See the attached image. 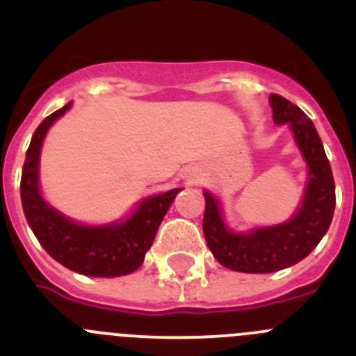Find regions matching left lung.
I'll return each instance as SVG.
<instances>
[{
    "instance_id": "obj_1",
    "label": "left lung",
    "mask_w": 356,
    "mask_h": 356,
    "mask_svg": "<svg viewBox=\"0 0 356 356\" xmlns=\"http://www.w3.org/2000/svg\"><path fill=\"white\" fill-rule=\"evenodd\" d=\"M273 119L289 122L294 139L308 163L305 200L291 221L250 234H234L222 222L219 203L205 194L203 234L207 246L221 266L238 273H275L303 260L328 232L335 210V181L314 122L298 105L280 94H271Z\"/></svg>"
}]
</instances>
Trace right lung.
<instances>
[{
    "label": "right lung",
    "instance_id": "add662e5",
    "mask_svg": "<svg viewBox=\"0 0 356 356\" xmlns=\"http://www.w3.org/2000/svg\"><path fill=\"white\" fill-rule=\"evenodd\" d=\"M71 103L44 119L28 146L21 175V201L26 221L40 246L64 267L85 276L130 275L144 262L156 229L181 188L147 197L124 222L108 226H81L53 210L39 193V155L42 139L55 119Z\"/></svg>",
    "mask_w": 356,
    "mask_h": 356
}]
</instances>
